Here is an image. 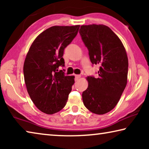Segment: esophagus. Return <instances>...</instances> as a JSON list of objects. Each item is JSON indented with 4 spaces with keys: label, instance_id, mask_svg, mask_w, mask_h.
<instances>
[{
    "label": "esophagus",
    "instance_id": "obj_1",
    "mask_svg": "<svg viewBox=\"0 0 149 149\" xmlns=\"http://www.w3.org/2000/svg\"><path fill=\"white\" fill-rule=\"evenodd\" d=\"M80 77H81L80 75H75V81H77L78 79H79Z\"/></svg>",
    "mask_w": 149,
    "mask_h": 149
}]
</instances>
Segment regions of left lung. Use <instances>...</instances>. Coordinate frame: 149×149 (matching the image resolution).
Here are the masks:
<instances>
[{"label": "left lung", "instance_id": "8db88e82", "mask_svg": "<svg viewBox=\"0 0 149 149\" xmlns=\"http://www.w3.org/2000/svg\"><path fill=\"white\" fill-rule=\"evenodd\" d=\"M79 33L91 62L100 66L99 77H87L89 85L82 93L83 102L91 112L104 114L116 106L127 85V53L119 37L104 25L81 26Z\"/></svg>", "mask_w": 149, "mask_h": 149}]
</instances>
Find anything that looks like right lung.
I'll use <instances>...</instances> for the list:
<instances>
[{"label":"right lung","instance_id":"add662e5","mask_svg":"<svg viewBox=\"0 0 149 149\" xmlns=\"http://www.w3.org/2000/svg\"><path fill=\"white\" fill-rule=\"evenodd\" d=\"M79 26H52L33 42L24 64V80L33 102L41 112L52 114L66 104L74 76L65 75L64 50L71 43Z\"/></svg>","mask_w":149,"mask_h":149}]
</instances>
